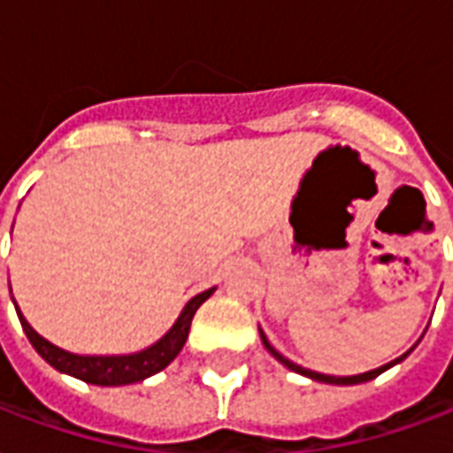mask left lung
Listing matches in <instances>:
<instances>
[{
    "mask_svg": "<svg viewBox=\"0 0 453 453\" xmlns=\"http://www.w3.org/2000/svg\"><path fill=\"white\" fill-rule=\"evenodd\" d=\"M259 334H261V343H264V348H266V350H269V353L273 355V357H276L278 363L286 365L288 370L297 372V374H303V377H310V380H314V381H324V384H341V387H348V384H363V381H370V380H374V377H380L381 372H387L388 367H394V365H396V363H401V360H405V357L411 355V350H413V348L418 346V343H415V346L411 348L408 353H403V355H401V357H396V360H391V363L381 365V367H377V370L363 372V374H353V377H331V374H321V372L304 370V367H300V365H295L293 360H288L286 355H280V353H278V350H276V348L271 346L269 338L264 336V331L259 329Z\"/></svg>",
    "mask_w": 453,
    "mask_h": 453,
    "instance_id": "8db88e82",
    "label": "left lung"
}]
</instances>
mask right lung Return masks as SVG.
I'll use <instances>...</instances> for the list:
<instances>
[{
	"mask_svg": "<svg viewBox=\"0 0 453 453\" xmlns=\"http://www.w3.org/2000/svg\"><path fill=\"white\" fill-rule=\"evenodd\" d=\"M213 290L216 288H209L203 293L194 295L192 300L184 304V310L180 311V317H177L173 329L167 331L165 336L156 341L153 346L129 355H76L69 353V350H62V348L50 343L48 338H42L38 331L30 326L21 310H19L16 300H13V307H16V314H19V321H21L26 336H28L30 346L35 348L40 357L52 365L55 370L72 374L76 380L88 381V384H96V387H124V384L143 381L150 374L165 370L167 365L175 360L177 353L187 343L194 314L213 295Z\"/></svg>",
	"mask_w": 453,
	"mask_h": 453,
	"instance_id": "right-lung-1",
	"label": "right lung"
}]
</instances>
